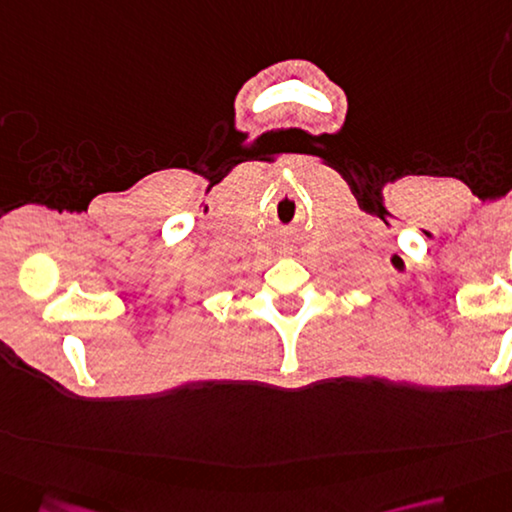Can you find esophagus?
<instances>
[{"instance_id": "34e87169", "label": "esophagus", "mask_w": 512, "mask_h": 512, "mask_svg": "<svg viewBox=\"0 0 512 512\" xmlns=\"http://www.w3.org/2000/svg\"><path fill=\"white\" fill-rule=\"evenodd\" d=\"M286 253H288V250H286Z\"/></svg>"}]
</instances>
